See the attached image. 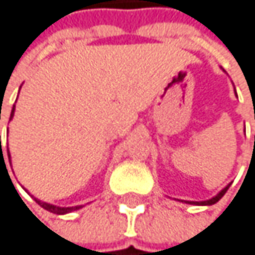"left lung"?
<instances>
[{
	"label": "left lung",
	"instance_id": "left-lung-1",
	"mask_svg": "<svg viewBox=\"0 0 255 255\" xmlns=\"http://www.w3.org/2000/svg\"><path fill=\"white\" fill-rule=\"evenodd\" d=\"M229 188H230V185H229V186H226V188H224V189H222V191H221V192H219V194H218L216 197H213V198H210V200H207V201L195 203V204H203V206H210V204H215L216 201H219V200H221L222 197H224V194L227 192V189H229Z\"/></svg>",
	"mask_w": 255,
	"mask_h": 255
}]
</instances>
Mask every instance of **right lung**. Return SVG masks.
I'll use <instances>...</instances> for the list:
<instances>
[{"instance_id": "add662e5", "label": "right lung", "mask_w": 255, "mask_h": 255, "mask_svg": "<svg viewBox=\"0 0 255 255\" xmlns=\"http://www.w3.org/2000/svg\"><path fill=\"white\" fill-rule=\"evenodd\" d=\"M13 114H14V107H13V110H11L10 120H11ZM0 147H1V135H0ZM1 150H2V148H1ZM1 156H2V153H1ZM8 159H10V153H8ZM2 161H4V156H2ZM4 165H5V162H4ZM5 170H7V168H5ZM36 201H37L43 209H46V210H49V212H52V213H57V215H64V213H69V212H72V210H78V209H79V206H76V207H57V206H54V204L42 203L40 200H36Z\"/></svg>"}]
</instances>
